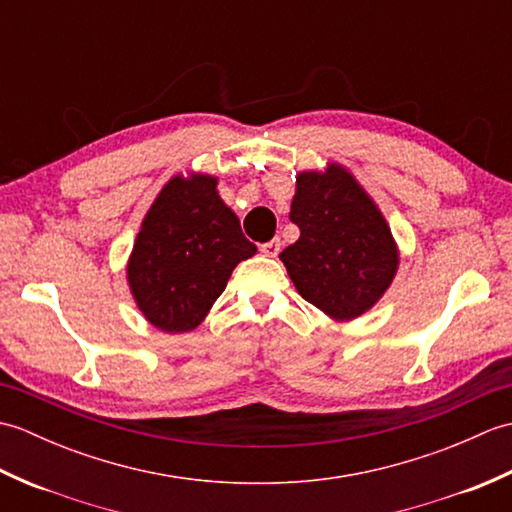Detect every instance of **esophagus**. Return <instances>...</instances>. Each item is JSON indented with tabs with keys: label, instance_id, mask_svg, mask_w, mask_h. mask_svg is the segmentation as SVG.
<instances>
[{
	"label": "esophagus",
	"instance_id": "34e87169",
	"mask_svg": "<svg viewBox=\"0 0 512 512\" xmlns=\"http://www.w3.org/2000/svg\"><path fill=\"white\" fill-rule=\"evenodd\" d=\"M279 250H281V239L279 237H273V239H270V242L262 244V253L266 257H277Z\"/></svg>",
	"mask_w": 512,
	"mask_h": 512
}]
</instances>
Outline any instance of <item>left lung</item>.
<instances>
[{
    "instance_id": "8db88e82",
    "label": "left lung",
    "mask_w": 512,
    "mask_h": 512,
    "mask_svg": "<svg viewBox=\"0 0 512 512\" xmlns=\"http://www.w3.org/2000/svg\"><path fill=\"white\" fill-rule=\"evenodd\" d=\"M290 220L299 239L281 250L299 295L334 319H354L389 288L398 253L385 217L345 169L297 180Z\"/></svg>"
}]
</instances>
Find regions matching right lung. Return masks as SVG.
<instances>
[{
  "mask_svg": "<svg viewBox=\"0 0 512 512\" xmlns=\"http://www.w3.org/2000/svg\"><path fill=\"white\" fill-rule=\"evenodd\" d=\"M215 184L209 176L173 178L149 209L129 259L138 308L165 332L200 325L233 268L257 253Z\"/></svg>",
  "mask_w": 512,
  "mask_h": 512,
  "instance_id": "1",
  "label": "right lung"
}]
</instances>
